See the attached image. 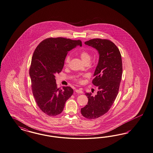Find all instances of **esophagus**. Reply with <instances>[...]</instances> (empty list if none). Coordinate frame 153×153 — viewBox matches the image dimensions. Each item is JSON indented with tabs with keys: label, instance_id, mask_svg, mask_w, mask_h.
<instances>
[{
	"label": "esophagus",
	"instance_id": "1",
	"mask_svg": "<svg viewBox=\"0 0 153 153\" xmlns=\"http://www.w3.org/2000/svg\"><path fill=\"white\" fill-rule=\"evenodd\" d=\"M76 92L78 93H80V94H82L83 93V91L81 89H76Z\"/></svg>",
	"mask_w": 153,
	"mask_h": 153
}]
</instances>
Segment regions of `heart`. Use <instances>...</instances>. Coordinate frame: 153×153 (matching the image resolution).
I'll return each instance as SVG.
<instances>
[{
    "label": "heart",
    "mask_w": 153,
    "mask_h": 153,
    "mask_svg": "<svg viewBox=\"0 0 153 153\" xmlns=\"http://www.w3.org/2000/svg\"><path fill=\"white\" fill-rule=\"evenodd\" d=\"M79 56L81 58L82 60L83 61V62L85 63H90V60H91V56L90 55L88 51H82L81 53H79ZM70 62V56L68 55L65 59V64L67 65ZM77 80L79 81V82H81V79L80 78H78Z\"/></svg>",
    "instance_id": "obj_1"
}]
</instances>
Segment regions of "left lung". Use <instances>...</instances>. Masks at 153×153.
Listing matches in <instances>:
<instances>
[{"label":"left lung","mask_w":153,"mask_h":153,"mask_svg":"<svg viewBox=\"0 0 153 153\" xmlns=\"http://www.w3.org/2000/svg\"><path fill=\"white\" fill-rule=\"evenodd\" d=\"M85 44L95 48L100 55L94 74L95 78L92 81L98 91L94 97L91 93L85 94L88 105L81 109L85 117L95 119L107 113L116 99L123 73L122 60L119 48L110 40L95 38Z\"/></svg>","instance_id":"obj_1"}]
</instances>
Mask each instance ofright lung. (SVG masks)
Here are the masks:
<instances>
[{
    "instance_id": "right-lung-1",
    "label": "right lung",
    "mask_w": 153,
    "mask_h": 153,
    "mask_svg": "<svg viewBox=\"0 0 153 153\" xmlns=\"http://www.w3.org/2000/svg\"><path fill=\"white\" fill-rule=\"evenodd\" d=\"M77 46H82L80 40L48 38L33 53L29 69L32 92L39 108L48 116L60 114L73 94L74 90L69 86L58 88L55 75L62 71L67 53Z\"/></svg>"
}]
</instances>
